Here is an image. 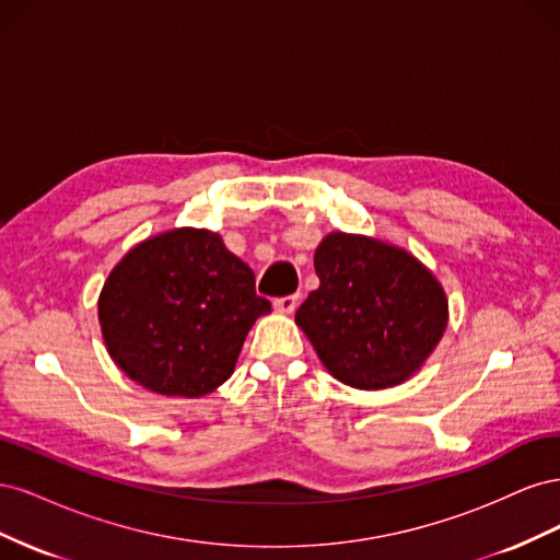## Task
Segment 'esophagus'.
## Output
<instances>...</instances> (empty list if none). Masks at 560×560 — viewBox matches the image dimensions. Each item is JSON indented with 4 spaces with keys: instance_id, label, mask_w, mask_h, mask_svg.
<instances>
[{
    "instance_id": "obj_1",
    "label": "esophagus",
    "mask_w": 560,
    "mask_h": 560,
    "mask_svg": "<svg viewBox=\"0 0 560 560\" xmlns=\"http://www.w3.org/2000/svg\"><path fill=\"white\" fill-rule=\"evenodd\" d=\"M296 303H299V296L296 294H290V296H280L273 301V308L282 315H290L296 311Z\"/></svg>"
}]
</instances>
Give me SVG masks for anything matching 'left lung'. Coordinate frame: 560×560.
<instances>
[{"mask_svg":"<svg viewBox=\"0 0 560 560\" xmlns=\"http://www.w3.org/2000/svg\"><path fill=\"white\" fill-rule=\"evenodd\" d=\"M319 287L296 311L329 374L358 389L409 381L442 341L444 287L413 254L376 238L329 233L315 249Z\"/></svg>","mask_w":560,"mask_h":560,"instance_id":"left-lung-1","label":"left lung"}]
</instances>
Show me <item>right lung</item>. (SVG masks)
I'll return each instance as SVG.
<instances>
[{
    "instance_id": "1",
    "label": "right lung",
    "mask_w": 560,
    "mask_h": 560,
    "mask_svg": "<svg viewBox=\"0 0 560 560\" xmlns=\"http://www.w3.org/2000/svg\"><path fill=\"white\" fill-rule=\"evenodd\" d=\"M268 311L252 268L206 229L135 245L97 301L109 358L165 397H202L229 381L247 331Z\"/></svg>"
}]
</instances>
